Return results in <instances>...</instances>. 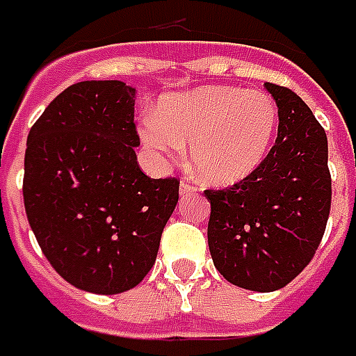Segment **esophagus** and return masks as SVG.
<instances>
[{
    "label": "esophagus",
    "mask_w": 356,
    "mask_h": 356,
    "mask_svg": "<svg viewBox=\"0 0 356 356\" xmlns=\"http://www.w3.org/2000/svg\"><path fill=\"white\" fill-rule=\"evenodd\" d=\"M194 192H198V186L191 185L188 181H183L181 186H179V194H181V196H191Z\"/></svg>",
    "instance_id": "1"
}]
</instances>
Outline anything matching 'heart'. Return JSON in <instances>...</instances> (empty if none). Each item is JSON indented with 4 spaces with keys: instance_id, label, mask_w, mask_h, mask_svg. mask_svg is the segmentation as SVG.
Returning a JSON list of instances; mask_svg holds the SVG:
<instances>
[{
    "instance_id": "b5f03b06",
    "label": "heart",
    "mask_w": 356,
    "mask_h": 356,
    "mask_svg": "<svg viewBox=\"0 0 356 356\" xmlns=\"http://www.w3.org/2000/svg\"><path fill=\"white\" fill-rule=\"evenodd\" d=\"M277 126V104L268 92L211 84L164 97L156 115L145 117L141 134L160 156L181 158L191 143L196 173L226 186L259 170Z\"/></svg>"
}]
</instances>
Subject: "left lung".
Instances as JSON below:
<instances>
[{"label":"left lung","mask_w":356,"mask_h":356,"mask_svg":"<svg viewBox=\"0 0 356 356\" xmlns=\"http://www.w3.org/2000/svg\"><path fill=\"white\" fill-rule=\"evenodd\" d=\"M264 86L279 109L275 145L249 177L205 191L213 264L232 285L257 292L283 289L312 262L332 202L323 126L291 88Z\"/></svg>","instance_id":"8db88e82"}]
</instances>
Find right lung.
<instances>
[{
	"label": "right lung",
	"mask_w": 356,
	"mask_h": 356,
	"mask_svg": "<svg viewBox=\"0 0 356 356\" xmlns=\"http://www.w3.org/2000/svg\"><path fill=\"white\" fill-rule=\"evenodd\" d=\"M134 105L136 88L122 81H83L58 94L28 134V222L52 268L94 294L143 281L179 200L177 179L139 168Z\"/></svg>",
	"instance_id": "add662e5"
}]
</instances>
